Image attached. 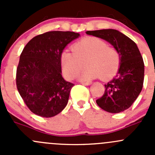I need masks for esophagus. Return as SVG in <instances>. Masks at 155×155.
<instances>
[{
	"label": "esophagus",
	"mask_w": 155,
	"mask_h": 155,
	"mask_svg": "<svg viewBox=\"0 0 155 155\" xmlns=\"http://www.w3.org/2000/svg\"><path fill=\"white\" fill-rule=\"evenodd\" d=\"M82 85H90L91 84V82H82Z\"/></svg>",
	"instance_id": "obj_1"
}]
</instances>
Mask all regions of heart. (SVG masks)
<instances>
[{"mask_svg":"<svg viewBox=\"0 0 155 155\" xmlns=\"http://www.w3.org/2000/svg\"><path fill=\"white\" fill-rule=\"evenodd\" d=\"M73 52L64 51L61 55L62 72L67 78L73 79L85 66L81 75L83 80L101 77L107 80L118 71L120 54L118 50L108 46L105 40L96 37H86L78 40L71 46Z\"/></svg>","mask_w":155,"mask_h":155,"instance_id":"b5f03b06","label":"heart"}]
</instances>
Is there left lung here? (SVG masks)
I'll use <instances>...</instances> for the list:
<instances>
[{"mask_svg": "<svg viewBox=\"0 0 155 155\" xmlns=\"http://www.w3.org/2000/svg\"><path fill=\"white\" fill-rule=\"evenodd\" d=\"M87 34L107 40L118 50L120 68L112 80L105 85V91L97 104L111 113H118L131 107L143 86L144 62L137 44L114 29L87 31Z\"/></svg>", "mask_w": 155, "mask_h": 155, "instance_id": "8db88e82", "label": "left lung"}]
</instances>
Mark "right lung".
<instances>
[{"mask_svg": "<svg viewBox=\"0 0 155 155\" xmlns=\"http://www.w3.org/2000/svg\"><path fill=\"white\" fill-rule=\"evenodd\" d=\"M79 37L72 31H48L31 39L20 55L16 87L28 108L50 118L67 106L74 84L61 75V55L65 46Z\"/></svg>", "mask_w": 155, "mask_h": 155, "instance_id": "right-lung-1", "label": "right lung"}]
</instances>
